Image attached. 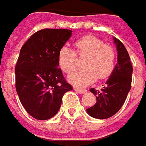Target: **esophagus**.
Here are the masks:
<instances>
[{
	"mask_svg": "<svg viewBox=\"0 0 146 146\" xmlns=\"http://www.w3.org/2000/svg\"><path fill=\"white\" fill-rule=\"evenodd\" d=\"M74 90L76 92H78V93H80V94H84V93L87 92L86 89H82V88H79V87H74Z\"/></svg>",
	"mask_w": 146,
	"mask_h": 146,
	"instance_id": "34e87169",
	"label": "esophagus"
}]
</instances>
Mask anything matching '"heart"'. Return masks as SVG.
<instances>
[{"instance_id": "1", "label": "heart", "mask_w": 146, "mask_h": 146, "mask_svg": "<svg viewBox=\"0 0 146 146\" xmlns=\"http://www.w3.org/2000/svg\"><path fill=\"white\" fill-rule=\"evenodd\" d=\"M75 50L63 46L58 54V61L62 70L66 73L73 72L77 66L78 56L86 57L83 69L76 71L68 76V81L75 86H85L97 79L110 77L116 64V50L110 44L94 36H86L74 43Z\"/></svg>"}]
</instances>
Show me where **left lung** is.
Listing matches in <instances>:
<instances>
[{
	"mask_svg": "<svg viewBox=\"0 0 146 146\" xmlns=\"http://www.w3.org/2000/svg\"><path fill=\"white\" fill-rule=\"evenodd\" d=\"M117 50V64L106 86L100 91L90 89L96 96V103L86 110L87 113L99 119H105L113 116L122 108L131 86L132 65L130 56L124 45L113 37Z\"/></svg>",
	"mask_w": 146,
	"mask_h": 146,
	"instance_id": "1",
	"label": "left lung"
}]
</instances>
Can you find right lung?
I'll use <instances>...</instances> for the list:
<instances>
[{
    "label": "right lung",
    "instance_id": "obj_1",
    "mask_svg": "<svg viewBox=\"0 0 146 146\" xmlns=\"http://www.w3.org/2000/svg\"><path fill=\"white\" fill-rule=\"evenodd\" d=\"M71 35L68 29H41L20 50L15 68L16 92L25 110L37 120L54 117L64 93L73 90L58 61L60 48Z\"/></svg>",
    "mask_w": 146,
    "mask_h": 146
}]
</instances>
